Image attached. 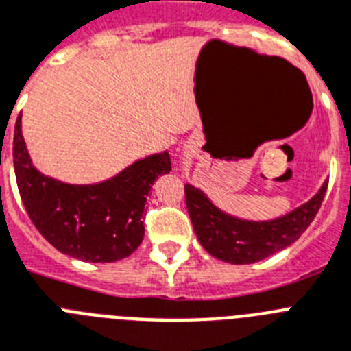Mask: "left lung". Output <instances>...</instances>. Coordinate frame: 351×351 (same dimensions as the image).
I'll use <instances>...</instances> for the list:
<instances>
[{
	"instance_id": "obj_1",
	"label": "left lung",
	"mask_w": 351,
	"mask_h": 351,
	"mask_svg": "<svg viewBox=\"0 0 351 351\" xmlns=\"http://www.w3.org/2000/svg\"><path fill=\"white\" fill-rule=\"evenodd\" d=\"M327 184L328 180L307 203L272 221H247L230 215L191 184H185V203L197 240L208 254L226 263L247 265L265 260L298 240L316 217Z\"/></svg>"
}]
</instances>
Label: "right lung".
Returning <instances> with one entry per match:
<instances>
[{"instance_id": "right-lung-1", "label": "right lung", "mask_w": 351, "mask_h": 351, "mask_svg": "<svg viewBox=\"0 0 351 351\" xmlns=\"http://www.w3.org/2000/svg\"><path fill=\"white\" fill-rule=\"evenodd\" d=\"M14 169L24 208L53 247L75 260L111 263L141 245L146 196L158 176L171 171V158L160 152L100 184H65L33 166L19 117L14 132Z\"/></svg>"}]
</instances>
